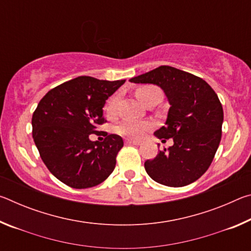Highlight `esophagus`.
I'll list each match as a JSON object with an SVG mask.
<instances>
[{
	"instance_id": "1",
	"label": "esophagus",
	"mask_w": 251,
	"mask_h": 251,
	"mask_svg": "<svg viewBox=\"0 0 251 251\" xmlns=\"http://www.w3.org/2000/svg\"><path fill=\"white\" fill-rule=\"evenodd\" d=\"M126 144H129V145H139L141 142L139 141H134V139H126Z\"/></svg>"
}]
</instances>
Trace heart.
Wrapping results in <instances>:
<instances>
[{
    "mask_svg": "<svg viewBox=\"0 0 251 251\" xmlns=\"http://www.w3.org/2000/svg\"><path fill=\"white\" fill-rule=\"evenodd\" d=\"M156 91H159V90L158 88H156L155 86H142L136 91V95H137L138 99L141 100L143 103H145L147 97L150 96L152 92H156ZM118 100H120V94H114L113 96L109 97L107 101H106L105 112L107 114V116L115 115ZM150 128H151V123L148 122L127 120L121 123V124L117 126L116 130L118 134L122 136H125V137L141 138Z\"/></svg>",
    "mask_w": 251,
    "mask_h": 251,
    "instance_id": "b5f03b06",
    "label": "heart"
}]
</instances>
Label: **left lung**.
I'll return each instance as SVG.
<instances>
[{"label":"left lung","mask_w":251,"mask_h":251,"mask_svg":"<svg viewBox=\"0 0 251 251\" xmlns=\"http://www.w3.org/2000/svg\"><path fill=\"white\" fill-rule=\"evenodd\" d=\"M154 84L166 95L169 107L157 138H173L174 145L145 161L152 180L169 187L196 181L209 168L222 139L224 110L215 91L202 78L172 66H159L129 79Z\"/></svg>","instance_id":"obj_1"}]
</instances>
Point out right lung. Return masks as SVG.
<instances>
[{
    "label": "right lung",
    "mask_w": 251,
    "mask_h": 251,
    "mask_svg": "<svg viewBox=\"0 0 251 251\" xmlns=\"http://www.w3.org/2000/svg\"><path fill=\"white\" fill-rule=\"evenodd\" d=\"M124 83L79 76L50 90L33 114V139L42 160L72 188L99 185L115 168L123 138L106 134L104 142H92L90 135L100 133L106 100Z\"/></svg>",
    "instance_id": "add662e5"
}]
</instances>
